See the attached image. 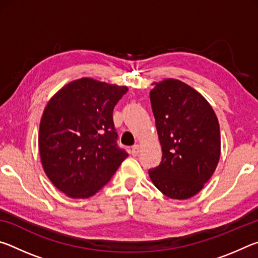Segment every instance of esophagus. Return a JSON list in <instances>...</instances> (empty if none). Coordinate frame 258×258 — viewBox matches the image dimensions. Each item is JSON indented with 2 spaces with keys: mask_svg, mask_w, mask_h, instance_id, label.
Returning a JSON list of instances; mask_svg holds the SVG:
<instances>
[{
  "mask_svg": "<svg viewBox=\"0 0 258 258\" xmlns=\"http://www.w3.org/2000/svg\"><path fill=\"white\" fill-rule=\"evenodd\" d=\"M140 152V147L138 145H135L132 147V149H131V155L132 156H138Z\"/></svg>",
  "mask_w": 258,
  "mask_h": 258,
  "instance_id": "1",
  "label": "esophagus"
}]
</instances>
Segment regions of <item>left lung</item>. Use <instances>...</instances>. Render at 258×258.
<instances>
[{
  "label": "left lung",
  "instance_id": "8db88e82",
  "mask_svg": "<svg viewBox=\"0 0 258 258\" xmlns=\"http://www.w3.org/2000/svg\"><path fill=\"white\" fill-rule=\"evenodd\" d=\"M150 102L163 150L149 169L157 189L172 199H187L203 189L218 164L221 134L206 99L177 80L156 83Z\"/></svg>",
  "mask_w": 258,
  "mask_h": 258
}]
</instances>
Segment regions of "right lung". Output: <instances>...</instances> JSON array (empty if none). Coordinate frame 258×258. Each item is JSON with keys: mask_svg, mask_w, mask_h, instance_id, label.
Wrapping results in <instances>:
<instances>
[{"mask_svg": "<svg viewBox=\"0 0 258 258\" xmlns=\"http://www.w3.org/2000/svg\"><path fill=\"white\" fill-rule=\"evenodd\" d=\"M127 92L81 78L63 86L43 112L38 147L44 172L71 198H89L104 186L128 157L117 143L113 108Z\"/></svg>", "mask_w": 258, "mask_h": 258, "instance_id": "right-lung-1", "label": "right lung"}]
</instances>
